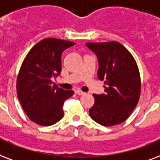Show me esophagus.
Returning <instances> with one entry per match:
<instances>
[{
	"instance_id": "1",
	"label": "esophagus",
	"mask_w": 160,
	"mask_h": 160,
	"mask_svg": "<svg viewBox=\"0 0 160 160\" xmlns=\"http://www.w3.org/2000/svg\"><path fill=\"white\" fill-rule=\"evenodd\" d=\"M75 92H76L78 95H84V94H85V92L82 91H81L80 89H77V90H75Z\"/></svg>"
}]
</instances>
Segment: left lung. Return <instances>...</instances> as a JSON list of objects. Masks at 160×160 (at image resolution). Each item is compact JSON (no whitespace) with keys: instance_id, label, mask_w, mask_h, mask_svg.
I'll use <instances>...</instances> for the list:
<instances>
[{"instance_id":"1","label":"left lung","mask_w":160,"mask_h":160,"mask_svg":"<svg viewBox=\"0 0 160 160\" xmlns=\"http://www.w3.org/2000/svg\"><path fill=\"white\" fill-rule=\"evenodd\" d=\"M86 46L97 56L98 78L105 84V93L92 95L95 102L89 115L102 126L119 124L129 117L140 97V75L135 59L117 42Z\"/></svg>"}]
</instances>
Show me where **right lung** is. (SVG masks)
I'll return each mask as SVG.
<instances>
[{
    "label": "right lung",
    "instance_id": "1",
    "mask_svg": "<svg viewBox=\"0 0 160 160\" xmlns=\"http://www.w3.org/2000/svg\"><path fill=\"white\" fill-rule=\"evenodd\" d=\"M76 43L57 38L40 41L30 52L20 68L17 93L30 119L42 126H51L62 118V106L72 96V90L58 88L52 81L62 71V53Z\"/></svg>",
    "mask_w": 160,
    "mask_h": 160
}]
</instances>
